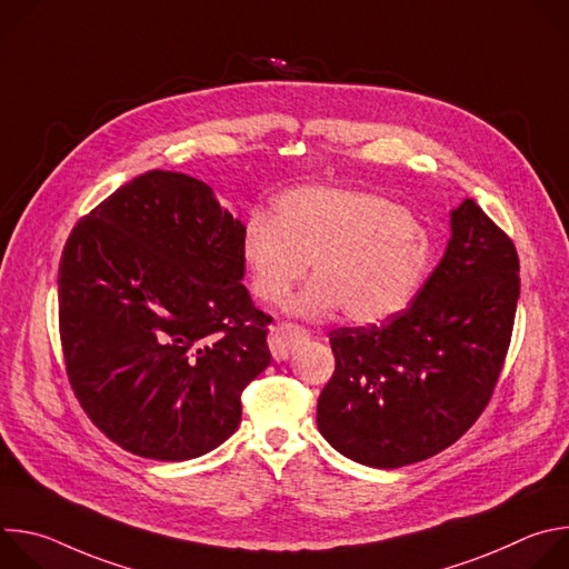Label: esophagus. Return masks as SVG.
Returning a JSON list of instances; mask_svg holds the SVG:
<instances>
[{"label":"esophagus","instance_id":"obj_1","mask_svg":"<svg viewBox=\"0 0 569 569\" xmlns=\"http://www.w3.org/2000/svg\"><path fill=\"white\" fill-rule=\"evenodd\" d=\"M306 340H308V331L297 327V323H288V321H281V323H277V327H272L270 338H268L274 360H286Z\"/></svg>","mask_w":569,"mask_h":569}]
</instances>
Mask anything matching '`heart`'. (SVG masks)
<instances>
[{
    "label": "heart",
    "mask_w": 569,
    "mask_h": 569,
    "mask_svg": "<svg viewBox=\"0 0 569 569\" xmlns=\"http://www.w3.org/2000/svg\"><path fill=\"white\" fill-rule=\"evenodd\" d=\"M242 261L257 299L283 303L297 297L303 317L342 308L358 323L393 317L417 295L430 263V236L421 220L389 200L342 187H301L281 196L274 218L252 211L240 236Z\"/></svg>",
    "instance_id": "1"
}]
</instances>
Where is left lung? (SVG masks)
I'll return each instance as SVG.
<instances>
[{
	"mask_svg": "<svg viewBox=\"0 0 569 569\" xmlns=\"http://www.w3.org/2000/svg\"><path fill=\"white\" fill-rule=\"evenodd\" d=\"M448 250L415 301L380 323L329 333L336 371L317 428L336 450L400 468L452 446L489 405L520 297L513 240L463 200Z\"/></svg>",
	"mask_w": 569,
	"mask_h": 569,
	"instance_id": "obj_1",
	"label": "left lung"
}]
</instances>
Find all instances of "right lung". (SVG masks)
<instances>
[{"label":"right lung","instance_id":"add662e5","mask_svg":"<svg viewBox=\"0 0 569 569\" xmlns=\"http://www.w3.org/2000/svg\"><path fill=\"white\" fill-rule=\"evenodd\" d=\"M242 224L209 184L148 171L71 229L58 268L69 385L123 450L200 457L240 423V393L272 360L270 315L240 283Z\"/></svg>","mask_w":569,"mask_h":569}]
</instances>
